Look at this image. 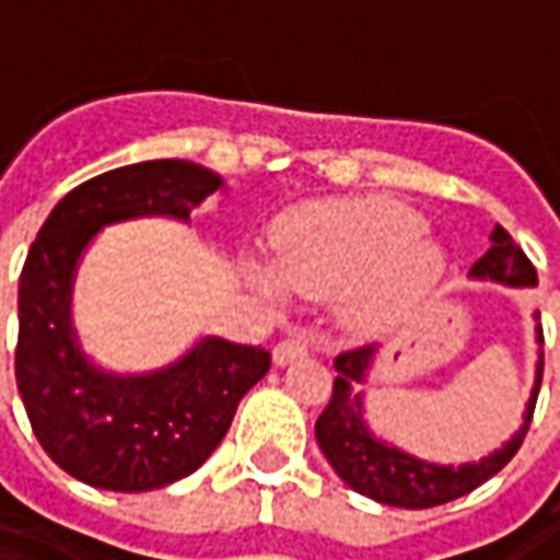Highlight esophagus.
<instances>
[{
    "label": "esophagus",
    "instance_id": "34e87169",
    "mask_svg": "<svg viewBox=\"0 0 560 560\" xmlns=\"http://www.w3.org/2000/svg\"><path fill=\"white\" fill-rule=\"evenodd\" d=\"M308 353V341L300 339V336H293V339H281L276 348H272V363L276 365H288L293 360H300Z\"/></svg>",
    "mask_w": 560,
    "mask_h": 560
}]
</instances>
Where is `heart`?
<instances>
[{"instance_id": "b5f03b06", "label": "heart", "mask_w": 560, "mask_h": 560, "mask_svg": "<svg viewBox=\"0 0 560 560\" xmlns=\"http://www.w3.org/2000/svg\"><path fill=\"white\" fill-rule=\"evenodd\" d=\"M422 231L420 212L389 197L303 203L281 215L276 267H257L255 279L269 296H339L351 327L381 329L444 276V252Z\"/></svg>"}]
</instances>
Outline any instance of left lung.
<instances>
[{
	"label": "left lung",
	"mask_w": 560,
	"mask_h": 560,
	"mask_svg": "<svg viewBox=\"0 0 560 560\" xmlns=\"http://www.w3.org/2000/svg\"><path fill=\"white\" fill-rule=\"evenodd\" d=\"M489 240H492V248L470 267V279L494 281V284H504V288H534L537 284V269L525 257V252L513 243V236L501 224H494ZM534 320H540L537 312H534ZM534 332H537L540 351H537L534 387H530L528 405H525V413H522V425L510 434V441L492 450L489 456L462 462V465H441V462L413 456L408 450L377 438L369 420H365V389H357L360 384H369V372H372V363L377 357L375 345L341 353L336 360L339 377L332 381L329 405L315 422V438L320 453L327 456L332 470L351 486L353 492L365 494L377 504L425 510V506L446 504V501H456L462 494L474 492L477 486L492 480L494 474L516 456V450L525 441L542 381L540 324L534 327Z\"/></svg>",
	"instance_id": "1"
}]
</instances>
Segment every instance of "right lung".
I'll return each instance as SVG.
<instances>
[{
    "label": "right lung",
    "mask_w": 560,
    "mask_h": 560,
    "mask_svg": "<svg viewBox=\"0 0 560 560\" xmlns=\"http://www.w3.org/2000/svg\"><path fill=\"white\" fill-rule=\"evenodd\" d=\"M221 188L219 173L195 161H140L68 191L35 236L20 272L14 375L38 444L74 480L149 492L195 474L228 434L240 399L269 372V351L219 336L152 372H110L83 351L71 315L80 260L102 228L188 224Z\"/></svg>",
    "instance_id": "add662e5"
}]
</instances>
